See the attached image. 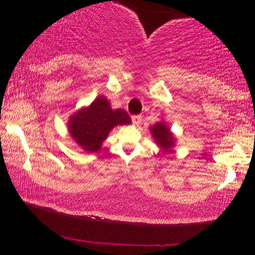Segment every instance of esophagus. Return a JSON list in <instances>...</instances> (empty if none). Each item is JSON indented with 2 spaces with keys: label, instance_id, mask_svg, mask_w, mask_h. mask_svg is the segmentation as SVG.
I'll list each match as a JSON object with an SVG mask.
<instances>
[{
  "label": "esophagus",
  "instance_id": "1",
  "mask_svg": "<svg viewBox=\"0 0 255 255\" xmlns=\"http://www.w3.org/2000/svg\"><path fill=\"white\" fill-rule=\"evenodd\" d=\"M132 122H133V124H135V125L140 124V122H141L140 115H134V116H132Z\"/></svg>",
  "mask_w": 255,
  "mask_h": 255
}]
</instances>
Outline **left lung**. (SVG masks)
<instances>
[{
  "instance_id": "8db88e82",
  "label": "left lung",
  "mask_w": 255,
  "mask_h": 255,
  "mask_svg": "<svg viewBox=\"0 0 255 255\" xmlns=\"http://www.w3.org/2000/svg\"><path fill=\"white\" fill-rule=\"evenodd\" d=\"M151 132L155 139V142L160 147L163 148V151H168L172 147L174 139L172 133L169 132V128H167L165 123H158L153 125L151 128Z\"/></svg>"
}]
</instances>
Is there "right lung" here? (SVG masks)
I'll list each match as a JSON object with an SVG mask.
<instances>
[{
  "mask_svg": "<svg viewBox=\"0 0 255 255\" xmlns=\"http://www.w3.org/2000/svg\"><path fill=\"white\" fill-rule=\"evenodd\" d=\"M131 118L123 109L113 110L106 97L101 96L87 109L69 120V132L78 144L88 152H97L116 125L130 124Z\"/></svg>",
  "mask_w": 255,
  "mask_h": 255,
  "instance_id": "1",
  "label": "right lung"
}]
</instances>
